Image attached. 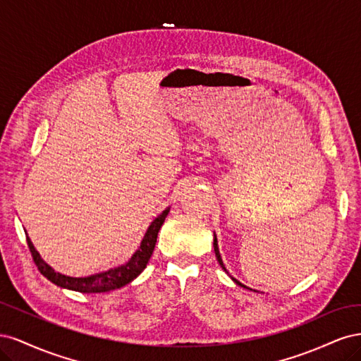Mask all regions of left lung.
I'll list each match as a JSON object with an SVG mask.
<instances>
[{
  "label": "left lung",
  "instance_id": "left-lung-1",
  "mask_svg": "<svg viewBox=\"0 0 361 361\" xmlns=\"http://www.w3.org/2000/svg\"><path fill=\"white\" fill-rule=\"evenodd\" d=\"M214 250H215V256H216V260H218V264H220L221 267H223V269L227 272V269H226V267H224V264H223V260H221V256H220V251H218V244H216V238L214 239ZM233 281L236 283V285H239V286H243V288H247V286H244L243 283H239L236 279H233Z\"/></svg>",
  "mask_w": 361,
  "mask_h": 361
}]
</instances>
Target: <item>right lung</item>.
I'll return each mask as SVG.
<instances>
[{
	"instance_id": "obj_1",
	"label": "right lung",
	"mask_w": 361,
	"mask_h": 361,
	"mask_svg": "<svg viewBox=\"0 0 361 361\" xmlns=\"http://www.w3.org/2000/svg\"><path fill=\"white\" fill-rule=\"evenodd\" d=\"M169 212L170 209H166L161 215H158L154 221H152L143 238V241H141L140 248L133 255V257H130V260L126 265L105 271V272H101V274L90 276V277L76 279V277H68V276L60 274V272H56L42 260V257L39 256L35 245L31 244L28 236H27V244L31 251L32 260H35L37 269L40 271V274L45 276L49 281L54 283V285L72 289L76 292H82V293H99V292L114 290L128 285V283L133 281L140 272L146 268L152 253H154L159 228L164 220H166V216L169 215Z\"/></svg>"
}]
</instances>
